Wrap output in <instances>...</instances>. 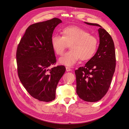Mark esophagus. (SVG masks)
<instances>
[{"label": "esophagus", "instance_id": "34e87169", "mask_svg": "<svg viewBox=\"0 0 129 129\" xmlns=\"http://www.w3.org/2000/svg\"><path fill=\"white\" fill-rule=\"evenodd\" d=\"M66 70L67 72H70V71H72V70L69 67H66Z\"/></svg>", "mask_w": 129, "mask_h": 129}]
</instances>
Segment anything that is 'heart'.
<instances>
[{"label":"heart","mask_w":129,"mask_h":129,"mask_svg":"<svg viewBox=\"0 0 129 129\" xmlns=\"http://www.w3.org/2000/svg\"><path fill=\"white\" fill-rule=\"evenodd\" d=\"M62 37L54 35L51 43L53 51L58 55L64 53L67 44H70V51L59 58L60 64L71 66L80 59L87 60L95 54L98 46L97 38L89 35L86 30L75 25L66 26L61 31Z\"/></svg>","instance_id":"heart-1"}]
</instances>
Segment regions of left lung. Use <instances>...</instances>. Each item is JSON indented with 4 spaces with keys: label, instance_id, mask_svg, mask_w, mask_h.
Segmentation results:
<instances>
[{
    "label": "left lung",
    "instance_id": "obj_1",
    "mask_svg": "<svg viewBox=\"0 0 129 129\" xmlns=\"http://www.w3.org/2000/svg\"><path fill=\"white\" fill-rule=\"evenodd\" d=\"M84 22L100 27L98 30L99 45L96 54L85 66L75 71L76 92L85 101L96 102L110 87L116 68V53L113 41L108 32L98 24Z\"/></svg>",
    "mask_w": 129,
    "mask_h": 129
}]
</instances>
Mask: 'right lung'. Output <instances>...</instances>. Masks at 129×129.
<instances>
[{
  "mask_svg": "<svg viewBox=\"0 0 129 129\" xmlns=\"http://www.w3.org/2000/svg\"><path fill=\"white\" fill-rule=\"evenodd\" d=\"M62 21L54 18L31 24L18 46L16 58L20 82L30 95L40 101L50 102L55 98L64 66L49 67L56 62L51 43L53 31Z\"/></svg>",
  "mask_w": 129,
  "mask_h": 129,
  "instance_id": "right-lung-1",
  "label": "right lung"
}]
</instances>
